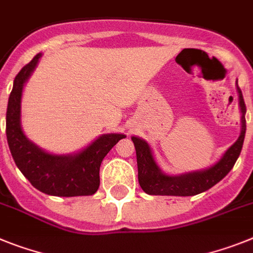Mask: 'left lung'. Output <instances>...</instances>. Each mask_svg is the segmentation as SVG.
Masks as SVG:
<instances>
[{"mask_svg": "<svg viewBox=\"0 0 253 253\" xmlns=\"http://www.w3.org/2000/svg\"><path fill=\"white\" fill-rule=\"evenodd\" d=\"M237 89H238L239 106L242 112L241 135L235 143L226 150L224 156L209 169L185 172L180 175H168L157 166L150 144L142 138L131 137L137 153L138 182L146 193L152 196H194L210 189L233 169L242 151L246 135V105L242 96V90L238 85Z\"/></svg>", "mask_w": 253, "mask_h": 253, "instance_id": "left-lung-1", "label": "left lung"}]
</instances>
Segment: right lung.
Wrapping results in <instances>:
<instances>
[{
    "label": "right lung",
    "instance_id": "1",
    "mask_svg": "<svg viewBox=\"0 0 253 253\" xmlns=\"http://www.w3.org/2000/svg\"><path fill=\"white\" fill-rule=\"evenodd\" d=\"M41 53L15 77L6 112V135L12 159L34 188L51 196H90L100 187L102 160L124 134H103L75 155H52L30 142L20 124L23 87L36 69Z\"/></svg>",
    "mask_w": 253,
    "mask_h": 253
}]
</instances>
